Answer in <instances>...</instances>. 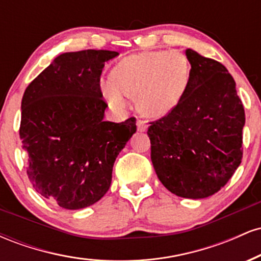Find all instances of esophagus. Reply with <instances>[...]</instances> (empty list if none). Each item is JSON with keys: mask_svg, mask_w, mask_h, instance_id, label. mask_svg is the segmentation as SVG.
<instances>
[{"mask_svg": "<svg viewBox=\"0 0 261 261\" xmlns=\"http://www.w3.org/2000/svg\"><path fill=\"white\" fill-rule=\"evenodd\" d=\"M137 130L140 133H145V131H147V124L143 120H137Z\"/></svg>", "mask_w": 261, "mask_h": 261, "instance_id": "1", "label": "esophagus"}]
</instances>
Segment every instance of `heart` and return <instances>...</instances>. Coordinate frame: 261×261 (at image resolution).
<instances>
[{
  "instance_id": "heart-1",
  "label": "heart",
  "mask_w": 261,
  "mask_h": 261,
  "mask_svg": "<svg viewBox=\"0 0 261 261\" xmlns=\"http://www.w3.org/2000/svg\"><path fill=\"white\" fill-rule=\"evenodd\" d=\"M191 79V64L179 51H145L126 56L114 67L113 79L100 81V91L110 108L122 110L126 97L147 118H162L184 97Z\"/></svg>"
}]
</instances>
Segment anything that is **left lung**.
<instances>
[{"mask_svg": "<svg viewBox=\"0 0 261 261\" xmlns=\"http://www.w3.org/2000/svg\"><path fill=\"white\" fill-rule=\"evenodd\" d=\"M191 79L178 106L151 122V160L170 193L203 199L229 180L243 157L245 114L222 64L188 49Z\"/></svg>", "mask_w": 261, "mask_h": 261, "instance_id": "8db88e82", "label": "left lung"}]
</instances>
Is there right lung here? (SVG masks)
<instances>
[{
  "label": "right lung",
  "instance_id": "obj_1",
  "mask_svg": "<svg viewBox=\"0 0 261 261\" xmlns=\"http://www.w3.org/2000/svg\"><path fill=\"white\" fill-rule=\"evenodd\" d=\"M119 55L82 50L59 55L27 87L19 137L27 174L40 195L67 210L106 195L119 152L136 133V119L104 121V64Z\"/></svg>",
  "mask_w": 261,
  "mask_h": 261
}]
</instances>
